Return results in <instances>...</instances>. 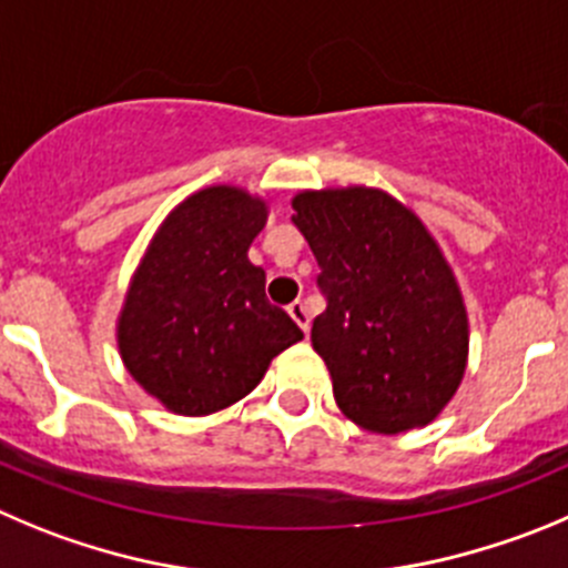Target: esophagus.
<instances>
[{
	"label": "esophagus",
	"instance_id": "obj_1",
	"mask_svg": "<svg viewBox=\"0 0 568 568\" xmlns=\"http://www.w3.org/2000/svg\"><path fill=\"white\" fill-rule=\"evenodd\" d=\"M288 316L291 320L296 322V325L302 327V333H305V336H308V327H311V316H308V308H305V302H291L288 305Z\"/></svg>",
	"mask_w": 568,
	"mask_h": 568
}]
</instances>
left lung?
I'll use <instances>...</instances> for the list:
<instances>
[{"label":"left lung","mask_w":568,"mask_h":568,"mask_svg":"<svg viewBox=\"0 0 568 568\" xmlns=\"http://www.w3.org/2000/svg\"><path fill=\"white\" fill-rule=\"evenodd\" d=\"M305 235L327 308L311 327L338 409L375 434L432 423L468 364V314L423 221L384 190H305Z\"/></svg>","instance_id":"obj_1"}]
</instances>
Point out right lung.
Returning <instances> with one entry per match:
<instances>
[{
    "label": "right lung",
    "mask_w": 568,
    "mask_h": 568,
    "mask_svg": "<svg viewBox=\"0 0 568 568\" xmlns=\"http://www.w3.org/2000/svg\"><path fill=\"white\" fill-rule=\"evenodd\" d=\"M266 219V201L219 184L182 201L153 235L116 344L125 369L164 409L199 417L237 404L302 338L266 300V272L246 257Z\"/></svg>",
    "instance_id": "add662e5"
}]
</instances>
